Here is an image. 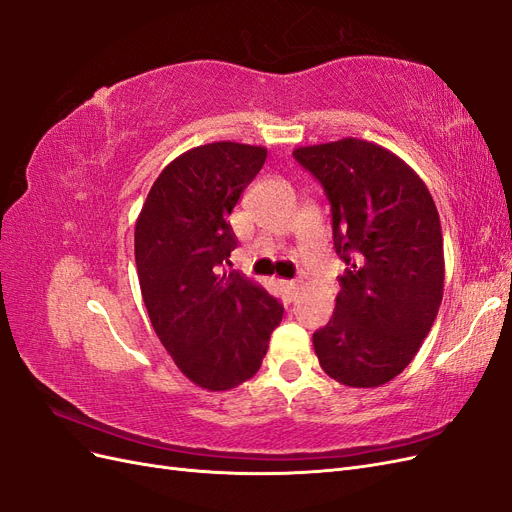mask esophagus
<instances>
[{"mask_svg": "<svg viewBox=\"0 0 512 512\" xmlns=\"http://www.w3.org/2000/svg\"><path fill=\"white\" fill-rule=\"evenodd\" d=\"M299 288H301V282H299V280H290V282H284V290H286V294H288L290 299L294 297V294L299 292Z\"/></svg>", "mask_w": 512, "mask_h": 512, "instance_id": "esophagus-1", "label": "esophagus"}]
</instances>
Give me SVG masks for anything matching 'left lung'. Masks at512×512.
I'll list each match as a JSON object with an SVG mask.
<instances>
[{"mask_svg": "<svg viewBox=\"0 0 512 512\" xmlns=\"http://www.w3.org/2000/svg\"><path fill=\"white\" fill-rule=\"evenodd\" d=\"M327 194L346 262L333 318L314 333L320 367L371 389L404 371L438 316L444 247L436 203L395 153L361 138L292 151Z\"/></svg>", "mask_w": 512, "mask_h": 512, "instance_id": "8db88e82", "label": "left lung"}]
</instances>
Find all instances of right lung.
<instances>
[{"label":"right lung","instance_id":"add662e5","mask_svg":"<svg viewBox=\"0 0 512 512\" xmlns=\"http://www.w3.org/2000/svg\"><path fill=\"white\" fill-rule=\"evenodd\" d=\"M267 160L265 147L209 143L153 181L134 228L138 282L153 331L185 378L228 391L260 369L284 307L226 273L237 247L228 215Z\"/></svg>","mask_w":512,"mask_h":512}]
</instances>
